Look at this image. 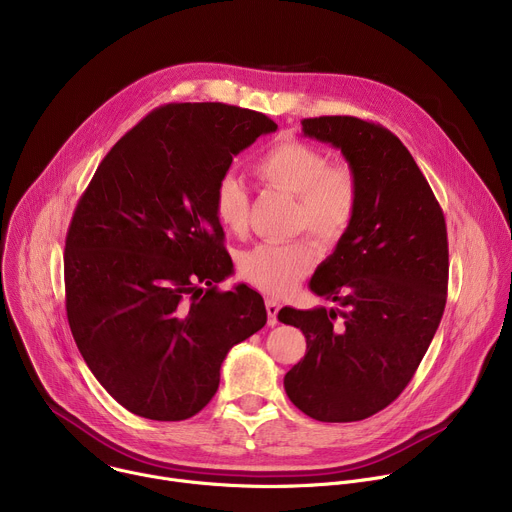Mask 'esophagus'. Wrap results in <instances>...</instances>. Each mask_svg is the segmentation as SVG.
Returning a JSON list of instances; mask_svg holds the SVG:
<instances>
[{"instance_id": "34e87169", "label": "esophagus", "mask_w": 512, "mask_h": 512, "mask_svg": "<svg viewBox=\"0 0 512 512\" xmlns=\"http://www.w3.org/2000/svg\"><path fill=\"white\" fill-rule=\"evenodd\" d=\"M279 308H281V304L277 302V300H267L265 302V310H267V316H269V320H267V324L269 326H275L277 324V312H279Z\"/></svg>"}]
</instances>
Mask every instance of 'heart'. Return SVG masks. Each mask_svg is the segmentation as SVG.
Segmentation results:
<instances>
[{"label": "heart", "mask_w": 512, "mask_h": 512, "mask_svg": "<svg viewBox=\"0 0 512 512\" xmlns=\"http://www.w3.org/2000/svg\"><path fill=\"white\" fill-rule=\"evenodd\" d=\"M257 178L296 196L294 229L308 231L320 245H336L352 227L358 208V178L346 164H330L326 152L300 139H281L255 162ZM214 214L227 231L243 233L249 223L251 196L235 174H223L212 192ZM316 263L306 239L261 243L239 259L241 275L269 296H285Z\"/></svg>", "instance_id": "obj_1"}]
</instances>
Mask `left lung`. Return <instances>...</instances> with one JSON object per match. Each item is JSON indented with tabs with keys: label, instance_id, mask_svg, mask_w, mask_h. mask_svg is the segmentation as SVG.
<instances>
[{
	"label": "left lung",
	"instance_id": "obj_1",
	"mask_svg": "<svg viewBox=\"0 0 512 512\" xmlns=\"http://www.w3.org/2000/svg\"><path fill=\"white\" fill-rule=\"evenodd\" d=\"M334 145L358 178L348 233L310 279L340 310L281 308L306 336V356L283 379L289 401L318 421H360L393 403L440 326L448 294V233L413 156L389 129L356 117L302 121Z\"/></svg>",
	"mask_w": 512,
	"mask_h": 512
}]
</instances>
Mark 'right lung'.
<instances>
[{"label":"right lung","mask_w":512,"mask_h":512,"mask_svg":"<svg viewBox=\"0 0 512 512\" xmlns=\"http://www.w3.org/2000/svg\"><path fill=\"white\" fill-rule=\"evenodd\" d=\"M275 129L233 105H164L113 145L72 214L68 324L95 379L139 417L196 415L229 350L267 322L249 285L216 291L233 261L212 192L233 158Z\"/></svg>","instance_id":"right-lung-1"}]
</instances>
